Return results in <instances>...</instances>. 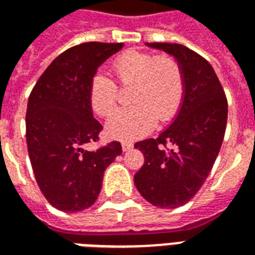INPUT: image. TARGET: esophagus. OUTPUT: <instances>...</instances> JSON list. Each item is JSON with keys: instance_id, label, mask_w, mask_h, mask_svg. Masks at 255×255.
Segmentation results:
<instances>
[{"instance_id": "esophagus-1", "label": "esophagus", "mask_w": 255, "mask_h": 255, "mask_svg": "<svg viewBox=\"0 0 255 255\" xmlns=\"http://www.w3.org/2000/svg\"><path fill=\"white\" fill-rule=\"evenodd\" d=\"M122 147L124 151H128V150L133 149V143L132 142H127V140H124V142H122Z\"/></svg>"}]
</instances>
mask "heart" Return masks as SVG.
I'll return each mask as SVG.
<instances>
[{
	"label": "heart",
	"mask_w": 255,
	"mask_h": 255,
	"mask_svg": "<svg viewBox=\"0 0 255 255\" xmlns=\"http://www.w3.org/2000/svg\"><path fill=\"white\" fill-rule=\"evenodd\" d=\"M112 71L120 86H132L128 108H123L106 123L111 138L132 140L154 128L157 120L171 122L182 108L186 79L182 64L171 54L128 49L112 61ZM91 109L102 117L111 115L119 102V87L104 73L91 78Z\"/></svg>",
	"instance_id": "obj_1"
}]
</instances>
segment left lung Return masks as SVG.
Returning a JSON list of instances; mask_svg holds the SVG:
<instances>
[{"instance_id":"8db88e82","label":"left lung","mask_w":255,"mask_h":255,"mask_svg":"<svg viewBox=\"0 0 255 255\" xmlns=\"http://www.w3.org/2000/svg\"><path fill=\"white\" fill-rule=\"evenodd\" d=\"M147 46L169 53L182 64L186 93L175 122L158 138L136 142L144 162L133 182L154 206L175 209L187 203L209 176L224 139L228 102L208 60L179 43Z\"/></svg>"}]
</instances>
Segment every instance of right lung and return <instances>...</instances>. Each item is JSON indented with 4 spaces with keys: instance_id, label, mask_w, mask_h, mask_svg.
<instances>
[{
    "instance_id": "1",
    "label": "right lung",
    "mask_w": 255,
    "mask_h": 255,
    "mask_svg": "<svg viewBox=\"0 0 255 255\" xmlns=\"http://www.w3.org/2000/svg\"><path fill=\"white\" fill-rule=\"evenodd\" d=\"M124 43L84 42L69 47L42 73L28 97L25 138L36 183L47 202L80 212L97 201L104 172L122 154L113 140L94 151L102 126L93 117L89 87L97 69Z\"/></svg>"
}]
</instances>
